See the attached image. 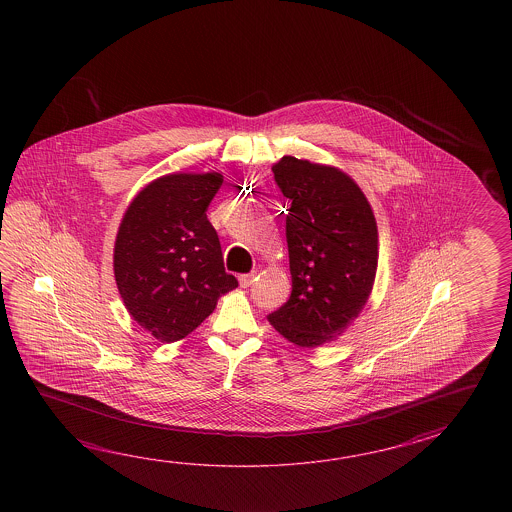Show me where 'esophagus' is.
Segmentation results:
<instances>
[{
    "mask_svg": "<svg viewBox=\"0 0 512 512\" xmlns=\"http://www.w3.org/2000/svg\"><path fill=\"white\" fill-rule=\"evenodd\" d=\"M254 276H256V272H249V274H241L240 278V287L243 289H247V287H251L252 282H254Z\"/></svg>",
    "mask_w": 512,
    "mask_h": 512,
    "instance_id": "34e87169",
    "label": "esophagus"
}]
</instances>
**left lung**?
<instances>
[{
	"instance_id": "1",
	"label": "left lung",
	"mask_w": 512,
	"mask_h": 512,
	"mask_svg": "<svg viewBox=\"0 0 512 512\" xmlns=\"http://www.w3.org/2000/svg\"><path fill=\"white\" fill-rule=\"evenodd\" d=\"M289 199L285 236L293 291L267 316L298 348L342 337L370 298L379 265V232L368 197L331 164L283 155L272 164Z\"/></svg>"
}]
</instances>
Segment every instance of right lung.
<instances>
[{
	"label": "right lung",
	"instance_id": "right-lung-1",
	"mask_svg": "<svg viewBox=\"0 0 512 512\" xmlns=\"http://www.w3.org/2000/svg\"><path fill=\"white\" fill-rule=\"evenodd\" d=\"M221 183V172L161 175L120 219L113 247L120 298L131 318L166 344L190 335L238 287L207 219Z\"/></svg>",
	"mask_w": 512,
	"mask_h": 512
}]
</instances>
